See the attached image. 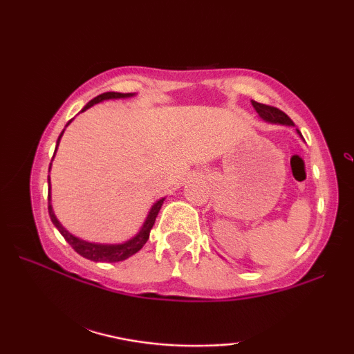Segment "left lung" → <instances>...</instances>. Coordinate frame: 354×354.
Returning a JSON list of instances; mask_svg holds the SVG:
<instances>
[{
    "label": "left lung",
    "instance_id": "8db88e82",
    "mask_svg": "<svg viewBox=\"0 0 354 354\" xmlns=\"http://www.w3.org/2000/svg\"><path fill=\"white\" fill-rule=\"evenodd\" d=\"M251 104H253L256 113H258L264 120H269V122H275V124L293 125V120L290 119L288 115L283 113V111L275 108V106L263 104V103H258V101H253V100H251Z\"/></svg>",
    "mask_w": 354,
    "mask_h": 354
}]
</instances>
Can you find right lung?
<instances>
[{
    "instance_id": "obj_1",
    "label": "right lung",
    "mask_w": 354,
    "mask_h": 354,
    "mask_svg": "<svg viewBox=\"0 0 354 354\" xmlns=\"http://www.w3.org/2000/svg\"><path fill=\"white\" fill-rule=\"evenodd\" d=\"M129 96H132V93H118V91H106V93L98 95L96 98L88 101V103H86V106L82 111H86L88 108H91V106L100 103V101H103V100L129 98ZM62 133H64V130H62L59 138H57V143H59ZM56 148H57V145H56ZM48 201H50V188H48ZM162 201H164V198H162V200H159L158 203H154V206L151 207V211H149L147 221H145L142 230L138 232L137 236H133L132 240L125 241V243H122V245H98V243H90V241H84V240L77 239V236L69 234V232H67L64 227L59 224V221L56 219L55 212H53V207H51L50 203H48V212H50L51 222L56 225V229L61 232V235L64 236L67 243H69L72 248H74L80 256H84V258L90 259V261H96V263H118V261L127 259L129 256L135 254L137 251L143 248V245L147 243V240L149 239V232H151V229H153L158 212L162 206Z\"/></svg>"
}]
</instances>
